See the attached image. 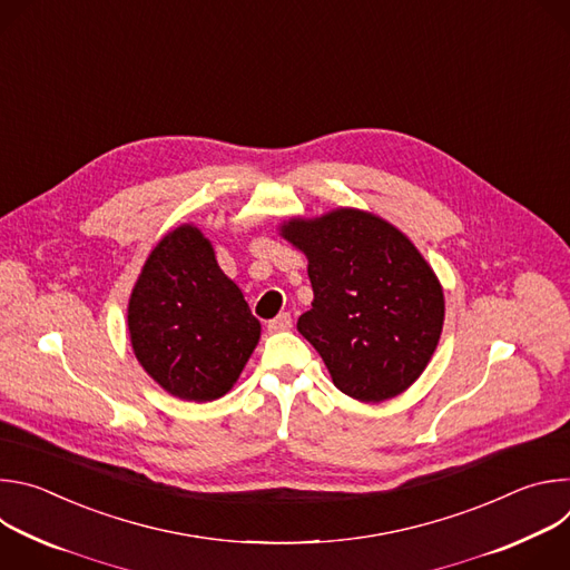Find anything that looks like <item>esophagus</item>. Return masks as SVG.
Segmentation results:
<instances>
[{
	"label": "esophagus",
	"instance_id": "esophagus-1",
	"mask_svg": "<svg viewBox=\"0 0 570 570\" xmlns=\"http://www.w3.org/2000/svg\"><path fill=\"white\" fill-rule=\"evenodd\" d=\"M291 327H293L291 313H279L277 317H273V320L268 322V330H271V332H286V330H291Z\"/></svg>",
	"mask_w": 570,
	"mask_h": 570
}]
</instances>
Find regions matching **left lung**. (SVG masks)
I'll list each match as a JSON object with an SVG mask.
<instances>
[{"label":"left lung","instance_id":"left-lung-1","mask_svg":"<svg viewBox=\"0 0 570 570\" xmlns=\"http://www.w3.org/2000/svg\"><path fill=\"white\" fill-rule=\"evenodd\" d=\"M282 234L306 255L313 286L297 332L334 385L372 403L403 392L429 365L444 322L442 286L417 248L358 209L293 218Z\"/></svg>","mask_w":570,"mask_h":570}]
</instances>
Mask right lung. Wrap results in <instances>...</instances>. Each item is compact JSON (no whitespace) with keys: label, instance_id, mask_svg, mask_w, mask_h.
Here are the masks:
<instances>
[{"label":"right lung","instance_id":"obj_1","mask_svg":"<svg viewBox=\"0 0 570 570\" xmlns=\"http://www.w3.org/2000/svg\"><path fill=\"white\" fill-rule=\"evenodd\" d=\"M128 330L141 367L185 401L223 396L262 332L209 240L191 225L167 234L150 253L130 295Z\"/></svg>","mask_w":570,"mask_h":570}]
</instances>
